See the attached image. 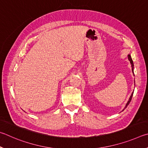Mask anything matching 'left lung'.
I'll list each match as a JSON object with an SVG mask.
<instances>
[{"label":"left lung","mask_w":148,"mask_h":148,"mask_svg":"<svg viewBox=\"0 0 148 148\" xmlns=\"http://www.w3.org/2000/svg\"><path fill=\"white\" fill-rule=\"evenodd\" d=\"M127 56H128V59H129V60L130 61V63H131V67H132V71H133V73L134 74V72H133V70H134V64H133V60H132V58H131V55H130V54H128ZM133 92H134V91H133V93H132V94H131V96H130V97H129V100H128L127 103V104H126V105H125V108H123L122 111H123V110H124V109H125V108H127V106L129 105V103L131 102V99H132V97H133Z\"/></svg>","instance_id":"1"}]
</instances>
